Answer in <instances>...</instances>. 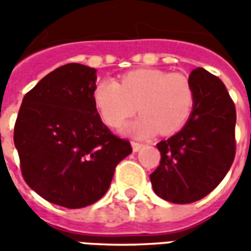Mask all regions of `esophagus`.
I'll list each match as a JSON object with an SVG mask.
<instances>
[{"label":"esophagus","mask_w":251,"mask_h":251,"mask_svg":"<svg viewBox=\"0 0 251 251\" xmlns=\"http://www.w3.org/2000/svg\"><path fill=\"white\" fill-rule=\"evenodd\" d=\"M131 146H132V150H134V152H138V151L143 147V145H142V143H138V142H132Z\"/></svg>","instance_id":"obj_1"}]
</instances>
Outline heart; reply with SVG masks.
<instances>
[{
    "instance_id": "1",
    "label": "heart",
    "mask_w": 251,
    "mask_h": 251,
    "mask_svg": "<svg viewBox=\"0 0 251 251\" xmlns=\"http://www.w3.org/2000/svg\"><path fill=\"white\" fill-rule=\"evenodd\" d=\"M93 99L102 120L113 128L127 122L138 105L142 116L124 129L136 138H149L158 131L162 135L178 131L191 116L195 100L185 75L158 69L129 72L120 82L104 78L96 85Z\"/></svg>"
}]
</instances>
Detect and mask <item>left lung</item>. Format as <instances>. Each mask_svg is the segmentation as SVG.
<instances>
[{"instance_id": "obj_1", "label": "left lung", "mask_w": 251, "mask_h": 251, "mask_svg": "<svg viewBox=\"0 0 251 251\" xmlns=\"http://www.w3.org/2000/svg\"><path fill=\"white\" fill-rule=\"evenodd\" d=\"M193 109L185 126L157 145L161 162L150 174L163 200L188 204L214 191L235 157V105L225 83L202 67L189 75Z\"/></svg>"}]
</instances>
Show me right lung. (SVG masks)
Wrapping results in <instances>:
<instances>
[{
  "label": "right lung",
  "mask_w": 251,
  "mask_h": 251,
  "mask_svg": "<svg viewBox=\"0 0 251 251\" xmlns=\"http://www.w3.org/2000/svg\"><path fill=\"white\" fill-rule=\"evenodd\" d=\"M96 73L81 63L55 69L24 96L15 124L25 182L44 200L70 209L100 200L117 163L132 152L128 140L101 122Z\"/></svg>",
  "instance_id": "obj_1"
}]
</instances>
